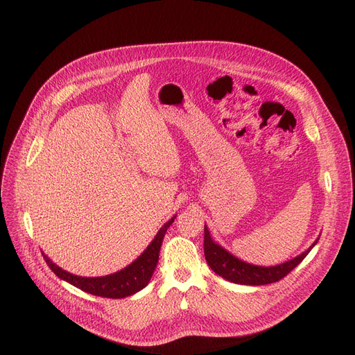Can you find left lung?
<instances>
[{
    "instance_id": "left-lung-1",
    "label": "left lung",
    "mask_w": 355,
    "mask_h": 355,
    "mask_svg": "<svg viewBox=\"0 0 355 355\" xmlns=\"http://www.w3.org/2000/svg\"><path fill=\"white\" fill-rule=\"evenodd\" d=\"M316 239L313 245L305 250L302 254L296 256L295 259L289 260V262L276 265V266H256L243 262L237 257H234L232 253H229L226 249H223L220 245L214 243L207 226H204V256L209 266L221 277H225L226 281L240 285H268L281 281L288 273H291L302 260L306 257V254L311 252V249L316 245Z\"/></svg>"
}]
</instances>
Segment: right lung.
Listing matches in <instances>:
<instances>
[{
	"label": "right lung",
	"instance_id": "obj_1",
	"mask_svg": "<svg viewBox=\"0 0 355 355\" xmlns=\"http://www.w3.org/2000/svg\"><path fill=\"white\" fill-rule=\"evenodd\" d=\"M174 218L175 216L165 223L154 237V240L151 241V245L145 249V252L135 260V262H132L129 266L114 275H107L102 277H82L71 275L59 268L58 265H54L44 253L43 257L49 268L54 272V275L69 282L70 285L92 295L112 297V300H121V297H126L139 292L148 285L149 281H151L153 273L158 263L159 249L162 245L164 236L166 233V229L173 225Z\"/></svg>",
	"mask_w": 355,
	"mask_h": 355
}]
</instances>
